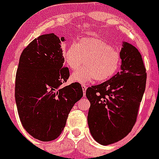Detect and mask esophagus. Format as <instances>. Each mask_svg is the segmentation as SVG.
<instances>
[{
	"label": "esophagus",
	"instance_id": "obj_1",
	"mask_svg": "<svg viewBox=\"0 0 159 159\" xmlns=\"http://www.w3.org/2000/svg\"><path fill=\"white\" fill-rule=\"evenodd\" d=\"M81 87H82L83 89V94H84V96L85 95V92H86V89H87V86L85 84H81Z\"/></svg>",
	"mask_w": 159,
	"mask_h": 159
}]
</instances>
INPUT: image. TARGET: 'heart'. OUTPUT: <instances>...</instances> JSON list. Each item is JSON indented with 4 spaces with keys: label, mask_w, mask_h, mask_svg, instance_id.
<instances>
[{
    "label": "heart",
    "mask_w": 159,
    "mask_h": 159,
    "mask_svg": "<svg viewBox=\"0 0 159 159\" xmlns=\"http://www.w3.org/2000/svg\"><path fill=\"white\" fill-rule=\"evenodd\" d=\"M65 64L74 72L70 76L72 81L87 83L97 80L105 81L117 72L121 65V54L108 43L98 38L85 37L71 44L64 51Z\"/></svg>",
    "instance_id": "heart-1"
}]
</instances>
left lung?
I'll return each instance as SVG.
<instances>
[{
	"label": "left lung",
	"instance_id": "8db88e82",
	"mask_svg": "<svg viewBox=\"0 0 159 159\" xmlns=\"http://www.w3.org/2000/svg\"><path fill=\"white\" fill-rule=\"evenodd\" d=\"M121 70L102 84L86 91L91 103L88 123L99 144L108 145L124 139L137 119L146 84V71L139 50L123 42Z\"/></svg>",
	"mask_w": 159,
	"mask_h": 159
}]
</instances>
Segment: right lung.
Instances as JSON below:
<instances>
[{"label": "right lung", "instance_id": "1", "mask_svg": "<svg viewBox=\"0 0 159 159\" xmlns=\"http://www.w3.org/2000/svg\"><path fill=\"white\" fill-rule=\"evenodd\" d=\"M59 38L54 33L31 41L21 53L16 73L15 101L24 129L42 142L57 139L74 105L82 98L78 82L63 87L70 76L64 66Z\"/></svg>", "mask_w": 159, "mask_h": 159}]
</instances>
